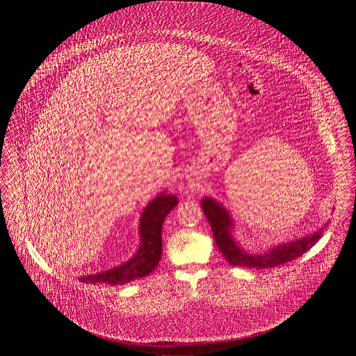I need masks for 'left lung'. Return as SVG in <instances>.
<instances>
[{
    "label": "left lung",
    "mask_w": 356,
    "mask_h": 356,
    "mask_svg": "<svg viewBox=\"0 0 356 356\" xmlns=\"http://www.w3.org/2000/svg\"><path fill=\"white\" fill-rule=\"evenodd\" d=\"M202 208L204 215L207 216L215 244L219 251L225 256V259L232 266L238 267H250V268H270L286 261H292L293 259L305 254L309 248H312L323 234V230L327 227L329 222H326L316 232L307 234L299 240H292L289 243H282L273 245L271 248L263 252H251L241 247V244L234 237V219L230 212L226 209L223 204L216 202L212 197L202 199Z\"/></svg>",
    "instance_id": "8db88e82"
}]
</instances>
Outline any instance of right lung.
<instances>
[{"label": "right lung", "mask_w": 356, "mask_h": 356, "mask_svg": "<svg viewBox=\"0 0 356 356\" xmlns=\"http://www.w3.org/2000/svg\"><path fill=\"white\" fill-rule=\"evenodd\" d=\"M177 204V196L168 195L167 191L159 193L143 209L138 225L140 245L133 257L109 270L82 275L79 277V281L85 284L123 285L151 274L161 257V227L164 218Z\"/></svg>", "instance_id": "obj_1"}]
</instances>
